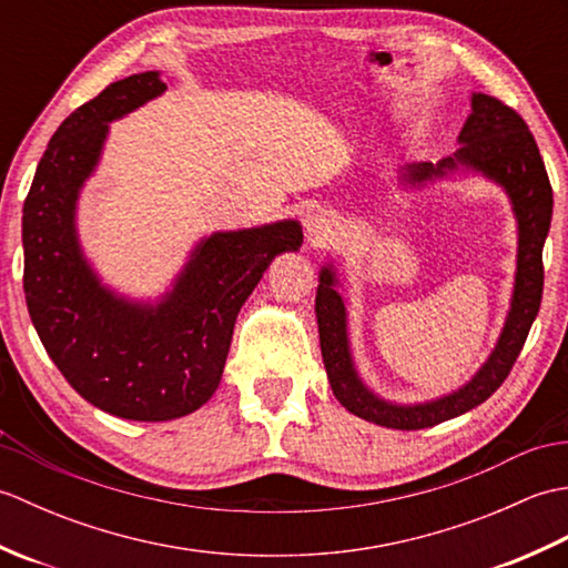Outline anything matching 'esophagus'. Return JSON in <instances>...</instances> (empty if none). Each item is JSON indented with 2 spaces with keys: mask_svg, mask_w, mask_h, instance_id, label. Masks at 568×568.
Instances as JSON below:
<instances>
[{
  "mask_svg": "<svg viewBox=\"0 0 568 568\" xmlns=\"http://www.w3.org/2000/svg\"><path fill=\"white\" fill-rule=\"evenodd\" d=\"M332 229H334L332 214L322 212V210L307 214V220H305V232H307V239L312 241V244H315V241H322L324 236H329V234H332Z\"/></svg>",
  "mask_w": 568,
  "mask_h": 568,
  "instance_id": "1",
  "label": "esophagus"
}]
</instances>
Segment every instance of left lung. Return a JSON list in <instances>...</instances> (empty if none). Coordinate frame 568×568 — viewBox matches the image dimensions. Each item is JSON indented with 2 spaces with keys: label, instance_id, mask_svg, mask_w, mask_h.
Wrapping results in <instances>:
<instances>
[{
  "label": "left lung",
  "instance_id": "left-lung-1",
  "mask_svg": "<svg viewBox=\"0 0 568 568\" xmlns=\"http://www.w3.org/2000/svg\"><path fill=\"white\" fill-rule=\"evenodd\" d=\"M458 143L462 146L456 153L446 155L439 163L405 165L397 180L403 185L419 187L427 180L446 178L456 171H474L508 192L517 220V271L508 320H505L500 339L486 364L462 388L429 403H388L358 376L352 358V344H348L344 297L336 291L339 277L332 265H324L315 297L324 368H327L336 400L348 413L368 419L373 425L407 432L425 429L486 403L508 378L539 312L541 287H545L541 248H545V239L549 234L554 195L537 141L529 134L525 119L508 104L490 94L474 92L470 94V114L458 134Z\"/></svg>",
  "mask_w": 568,
  "mask_h": 568
}]
</instances>
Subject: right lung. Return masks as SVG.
<instances>
[{
	"label": "right lung",
	"mask_w": 568,
	"mask_h": 568,
	"mask_svg": "<svg viewBox=\"0 0 568 568\" xmlns=\"http://www.w3.org/2000/svg\"><path fill=\"white\" fill-rule=\"evenodd\" d=\"M165 92L155 70L78 106L36 168L23 202V293L39 339L84 400L114 417L165 422L195 413L222 381L234 322L277 253L303 246L295 220L214 232L192 248L159 303L102 285L75 229L78 197L110 122Z\"/></svg>",
	"instance_id": "1"
}]
</instances>
